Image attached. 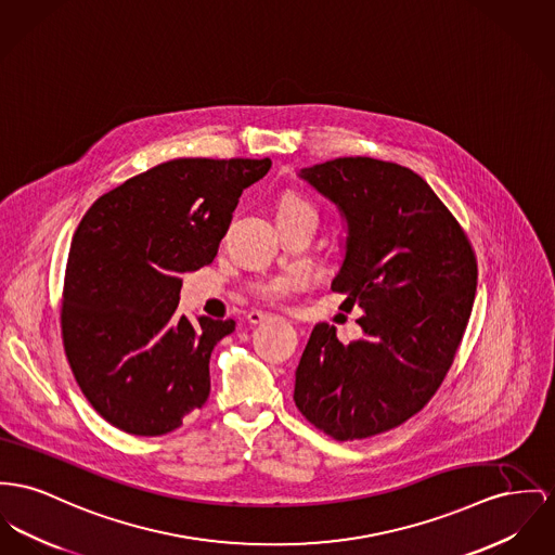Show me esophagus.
Returning a JSON list of instances; mask_svg holds the SVG:
<instances>
[{
  "instance_id": "esophagus-1",
  "label": "esophagus",
  "mask_w": 555,
  "mask_h": 555,
  "mask_svg": "<svg viewBox=\"0 0 555 555\" xmlns=\"http://www.w3.org/2000/svg\"><path fill=\"white\" fill-rule=\"evenodd\" d=\"M248 322L250 324H262V322H267V320H271L273 315L271 313H267V311H259V309H253V311H248Z\"/></svg>"
}]
</instances>
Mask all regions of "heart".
<instances>
[{
    "instance_id": "heart-1",
    "label": "heart",
    "mask_w": 555,
    "mask_h": 555,
    "mask_svg": "<svg viewBox=\"0 0 555 555\" xmlns=\"http://www.w3.org/2000/svg\"><path fill=\"white\" fill-rule=\"evenodd\" d=\"M291 210H313V208L296 195H286L280 204V212H291ZM288 286H291V280L280 278V280H273L269 284H262L259 288V295L262 298H278V296H282L288 291Z\"/></svg>"
}]
</instances>
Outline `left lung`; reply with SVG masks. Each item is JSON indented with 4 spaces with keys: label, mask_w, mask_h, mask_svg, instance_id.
Segmentation results:
<instances>
[{
    "label": "left lung",
    "mask_w": 555,
    "mask_h": 555,
    "mask_svg": "<svg viewBox=\"0 0 555 555\" xmlns=\"http://www.w3.org/2000/svg\"><path fill=\"white\" fill-rule=\"evenodd\" d=\"M338 206L345 259L333 280L364 336L315 324L296 369L295 404L334 440H362L425 406L452 366L472 315L478 262L442 199L416 172L336 157L298 172Z\"/></svg>",
    "instance_id": "left-lung-1"
}]
</instances>
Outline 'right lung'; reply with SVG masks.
<instances>
[{
	"label": "right lung",
	"mask_w": 555,
	"mask_h": 555,
	"mask_svg": "<svg viewBox=\"0 0 555 555\" xmlns=\"http://www.w3.org/2000/svg\"><path fill=\"white\" fill-rule=\"evenodd\" d=\"M271 159L181 157L101 195L75 231L61 331L92 408L132 436H164L210 396V356L233 320L177 313L181 275L210 264L240 195Z\"/></svg>",
	"instance_id": "add662e5"
}]
</instances>
